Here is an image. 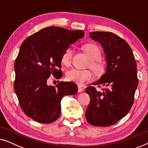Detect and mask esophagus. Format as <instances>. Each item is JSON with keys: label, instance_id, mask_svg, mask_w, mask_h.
Wrapping results in <instances>:
<instances>
[{"label": "esophagus", "instance_id": "esophagus-1", "mask_svg": "<svg viewBox=\"0 0 148 148\" xmlns=\"http://www.w3.org/2000/svg\"><path fill=\"white\" fill-rule=\"evenodd\" d=\"M83 91V88L81 86H78V92H82Z\"/></svg>", "mask_w": 148, "mask_h": 148}]
</instances>
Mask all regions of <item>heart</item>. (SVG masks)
I'll list each match as a JSON object with an SVG mask.
<instances>
[{"label":"heart","instance_id":"1","mask_svg":"<svg viewBox=\"0 0 148 148\" xmlns=\"http://www.w3.org/2000/svg\"><path fill=\"white\" fill-rule=\"evenodd\" d=\"M85 51L91 60L90 66L97 73H101L105 70V63L99 60L101 58V51L99 47L95 44H88L84 47ZM74 50L72 47H68L62 55V61L64 64L68 65L72 61ZM68 80L72 81L78 85H83L90 80L93 77L92 72L90 70L72 68L66 73Z\"/></svg>","mask_w":148,"mask_h":148}]
</instances>
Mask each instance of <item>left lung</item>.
I'll return each instance as SVG.
<instances>
[{
    "mask_svg": "<svg viewBox=\"0 0 148 148\" xmlns=\"http://www.w3.org/2000/svg\"><path fill=\"white\" fill-rule=\"evenodd\" d=\"M89 37L101 44L107 62L105 73L92 85L107 88L103 91L94 86L86 88L90 101L85 116L92 125L107 127L124 117L134 104L138 85L137 64L132 48L118 35L95 32L89 33Z\"/></svg>",
    "mask_w": 148,
    "mask_h": 148,
    "instance_id": "8db88e82",
    "label": "left lung"
}]
</instances>
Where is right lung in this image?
I'll return each mask as SVG.
<instances>
[{"label":"right lung","instance_id":"right-lung-1","mask_svg":"<svg viewBox=\"0 0 148 148\" xmlns=\"http://www.w3.org/2000/svg\"><path fill=\"white\" fill-rule=\"evenodd\" d=\"M84 34L83 31L51 26L42 29L22 43L14 64V89L22 110L35 121H55L61 113L62 98L78 91L72 82H60L53 86L47 84V80L51 74L61 78L62 55Z\"/></svg>","mask_w":148,"mask_h":148}]
</instances>
